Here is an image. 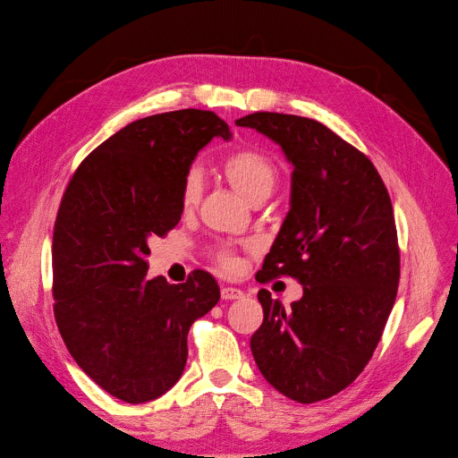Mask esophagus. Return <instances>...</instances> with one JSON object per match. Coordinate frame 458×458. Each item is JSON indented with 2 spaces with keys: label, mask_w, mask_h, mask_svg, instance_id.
Listing matches in <instances>:
<instances>
[{
  "label": "esophagus",
  "mask_w": 458,
  "mask_h": 458,
  "mask_svg": "<svg viewBox=\"0 0 458 458\" xmlns=\"http://www.w3.org/2000/svg\"><path fill=\"white\" fill-rule=\"evenodd\" d=\"M221 297L226 299V301H233V299H242L244 293L239 290V288H233V286H223L221 288Z\"/></svg>",
  "instance_id": "34e87169"
}]
</instances>
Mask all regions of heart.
Masks as SVG:
<instances>
[{"mask_svg": "<svg viewBox=\"0 0 458 458\" xmlns=\"http://www.w3.org/2000/svg\"><path fill=\"white\" fill-rule=\"evenodd\" d=\"M221 172L226 177V181L241 195H244L250 203L267 199L279 179V170L276 163L267 154L253 148L235 150L230 156H226L221 163ZM201 191H203L201 172L198 168H190L181 188L182 210L188 212L198 207L201 199ZM214 259L216 263L226 272H233L237 268V257L226 246L216 248Z\"/></svg>", "mask_w": 458, "mask_h": 458, "instance_id": "1", "label": "heart"}]
</instances>
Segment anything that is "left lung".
Wrapping results in <instances>:
<instances>
[{
	"instance_id": "1",
	"label": "left lung",
	"mask_w": 458,
	"mask_h": 458,
	"mask_svg": "<svg viewBox=\"0 0 458 458\" xmlns=\"http://www.w3.org/2000/svg\"><path fill=\"white\" fill-rule=\"evenodd\" d=\"M235 124L274 140L293 165L290 212L255 279L293 277L304 292L284 308L259 290L255 364L295 403L330 399L366 368L395 304L401 251L389 193L373 163L315 119L253 112Z\"/></svg>"
}]
</instances>
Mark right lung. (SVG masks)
I'll use <instances>...</instances> for the list:
<instances>
[{"label": "right lung", "mask_w": 458, "mask_h": 458, "mask_svg": "<svg viewBox=\"0 0 458 458\" xmlns=\"http://www.w3.org/2000/svg\"><path fill=\"white\" fill-rule=\"evenodd\" d=\"M230 140L210 110L184 108L126 124L78 166L52 239L59 334L78 366L112 397L141 404L182 375L190 326L221 297L216 279L147 277L148 241L181 219V188L212 138Z\"/></svg>", "instance_id": "obj_1"}]
</instances>
